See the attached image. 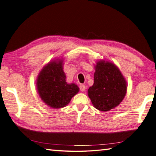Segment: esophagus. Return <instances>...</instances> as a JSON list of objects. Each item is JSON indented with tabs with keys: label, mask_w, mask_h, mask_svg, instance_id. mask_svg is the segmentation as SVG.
<instances>
[{
	"label": "esophagus",
	"mask_w": 156,
	"mask_h": 156,
	"mask_svg": "<svg viewBox=\"0 0 156 156\" xmlns=\"http://www.w3.org/2000/svg\"><path fill=\"white\" fill-rule=\"evenodd\" d=\"M85 85H84V84H81L80 85V89L81 91H84V90H85Z\"/></svg>",
	"instance_id": "obj_1"
}]
</instances>
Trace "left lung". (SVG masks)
<instances>
[{
    "label": "left lung",
    "instance_id": "1",
    "mask_svg": "<svg viewBox=\"0 0 156 156\" xmlns=\"http://www.w3.org/2000/svg\"><path fill=\"white\" fill-rule=\"evenodd\" d=\"M126 93L127 82L118 67L108 61L96 62L94 83L88 89L93 106L100 111H109L119 105Z\"/></svg>",
    "mask_w": 156,
    "mask_h": 156
}]
</instances>
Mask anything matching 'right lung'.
Masks as SVG:
<instances>
[{
    "label": "right lung",
    "mask_w": 156,
    "mask_h": 156,
    "mask_svg": "<svg viewBox=\"0 0 156 156\" xmlns=\"http://www.w3.org/2000/svg\"><path fill=\"white\" fill-rule=\"evenodd\" d=\"M39 96L54 109L66 106L79 91L75 83H67L63 71V58L50 61L41 69L36 80Z\"/></svg>",
    "instance_id": "obj_1"
}]
</instances>
